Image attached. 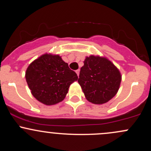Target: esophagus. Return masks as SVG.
<instances>
[{
    "label": "esophagus",
    "mask_w": 151,
    "mask_h": 151,
    "mask_svg": "<svg viewBox=\"0 0 151 151\" xmlns=\"http://www.w3.org/2000/svg\"><path fill=\"white\" fill-rule=\"evenodd\" d=\"M76 73H77V76H79V74H80V69H77V70H76Z\"/></svg>",
    "instance_id": "esophagus-1"
}]
</instances>
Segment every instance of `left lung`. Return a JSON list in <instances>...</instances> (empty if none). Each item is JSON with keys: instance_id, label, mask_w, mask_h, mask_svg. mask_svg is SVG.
Masks as SVG:
<instances>
[{"instance_id": "1", "label": "left lung", "mask_w": 151, "mask_h": 151, "mask_svg": "<svg viewBox=\"0 0 151 151\" xmlns=\"http://www.w3.org/2000/svg\"><path fill=\"white\" fill-rule=\"evenodd\" d=\"M78 82L85 98L94 104H104L116 96L120 87L119 70L108 58L86 57L80 69Z\"/></svg>"}]
</instances>
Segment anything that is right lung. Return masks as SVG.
<instances>
[{
    "label": "right lung",
    "mask_w": 151,
    "mask_h": 151,
    "mask_svg": "<svg viewBox=\"0 0 151 151\" xmlns=\"http://www.w3.org/2000/svg\"><path fill=\"white\" fill-rule=\"evenodd\" d=\"M25 78L32 96L42 104L51 106L62 101L77 74L58 55L45 53L32 61Z\"/></svg>",
    "instance_id": "right-lung-1"
}]
</instances>
